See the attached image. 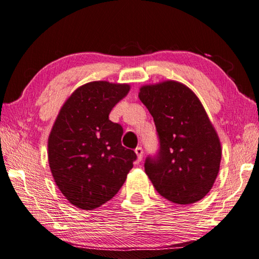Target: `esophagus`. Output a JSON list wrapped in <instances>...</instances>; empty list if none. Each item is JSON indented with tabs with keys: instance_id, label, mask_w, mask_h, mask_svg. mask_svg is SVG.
<instances>
[{
	"instance_id": "34e87169",
	"label": "esophagus",
	"mask_w": 259,
	"mask_h": 259,
	"mask_svg": "<svg viewBox=\"0 0 259 259\" xmlns=\"http://www.w3.org/2000/svg\"><path fill=\"white\" fill-rule=\"evenodd\" d=\"M135 153H137V156H138V161H141L143 158V149L141 147H138L137 149H135Z\"/></svg>"
}]
</instances>
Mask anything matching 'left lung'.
<instances>
[{
    "label": "left lung",
    "mask_w": 259,
    "mask_h": 259,
    "mask_svg": "<svg viewBox=\"0 0 259 259\" xmlns=\"http://www.w3.org/2000/svg\"><path fill=\"white\" fill-rule=\"evenodd\" d=\"M139 98L153 117L160 140L157 159L148 158L144 164L148 178L171 202L201 200L219 175L222 146L200 100L176 80L143 85Z\"/></svg>",
    "instance_id": "1"
}]
</instances>
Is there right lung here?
<instances>
[{
  "label": "right lung",
  "mask_w": 259,
  "mask_h": 259,
  "mask_svg": "<svg viewBox=\"0 0 259 259\" xmlns=\"http://www.w3.org/2000/svg\"><path fill=\"white\" fill-rule=\"evenodd\" d=\"M130 84L90 81L63 103L48 140L49 165L71 205L93 210L116 196L137 155L121 146L122 127L109 120Z\"/></svg>",
  "instance_id": "right-lung-1"
}]
</instances>
